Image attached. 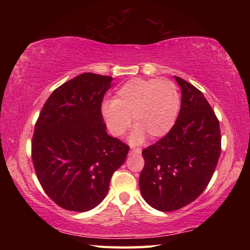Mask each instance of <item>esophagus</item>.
I'll return each mask as SVG.
<instances>
[{
    "label": "esophagus",
    "instance_id": "obj_1",
    "mask_svg": "<svg viewBox=\"0 0 250 250\" xmlns=\"http://www.w3.org/2000/svg\"><path fill=\"white\" fill-rule=\"evenodd\" d=\"M140 153H141V149H140V148H133V149L130 150L129 155H130V156H136V155H140Z\"/></svg>",
    "mask_w": 250,
    "mask_h": 250
}]
</instances>
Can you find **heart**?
Here are the masks:
<instances>
[{"label":"heart","instance_id":"b5f03b06","mask_svg":"<svg viewBox=\"0 0 250 250\" xmlns=\"http://www.w3.org/2000/svg\"><path fill=\"white\" fill-rule=\"evenodd\" d=\"M180 107L178 89L168 79L133 78L116 90L111 102L102 105V115L111 134L121 137L132 122L131 142L139 144L166 136L176 122Z\"/></svg>","mask_w":250,"mask_h":250}]
</instances>
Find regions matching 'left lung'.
Instances as JSON below:
<instances>
[{"mask_svg":"<svg viewBox=\"0 0 250 250\" xmlns=\"http://www.w3.org/2000/svg\"><path fill=\"white\" fill-rule=\"evenodd\" d=\"M182 89V105L174 126L143 149L140 176L143 198L161 211L190 204L210 182L221 151L219 120L204 94L175 76Z\"/></svg>","mask_w":250,"mask_h":250,"instance_id":"left-lung-1","label":"left lung"}]
</instances>
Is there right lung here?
<instances>
[{"instance_id": "obj_1", "label": "right lung", "mask_w": 250, "mask_h": 250, "mask_svg": "<svg viewBox=\"0 0 250 250\" xmlns=\"http://www.w3.org/2000/svg\"><path fill=\"white\" fill-rule=\"evenodd\" d=\"M111 77L83 73L58 87L40 113L31 156L37 179L57 205L94 208L107 194L129 146L106 133L101 113Z\"/></svg>"}]
</instances>
